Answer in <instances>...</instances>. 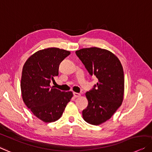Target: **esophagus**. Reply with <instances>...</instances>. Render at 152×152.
I'll return each mask as SVG.
<instances>
[{"instance_id":"obj_1","label":"esophagus","mask_w":152,"mask_h":152,"mask_svg":"<svg viewBox=\"0 0 152 152\" xmlns=\"http://www.w3.org/2000/svg\"><path fill=\"white\" fill-rule=\"evenodd\" d=\"M73 96H75V97L77 98V97H80V96H81V94L80 93H77V92H73Z\"/></svg>"}]
</instances>
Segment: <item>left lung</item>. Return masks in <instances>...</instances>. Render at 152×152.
<instances>
[{
    "mask_svg": "<svg viewBox=\"0 0 152 152\" xmlns=\"http://www.w3.org/2000/svg\"><path fill=\"white\" fill-rule=\"evenodd\" d=\"M75 53L91 76L98 82L86 93L88 104L82 111L85 121L99 125L110 119L122 104L124 73L117 57L106 49L85 48Z\"/></svg>",
    "mask_w": 152,
    "mask_h": 152,
    "instance_id": "left-lung-1",
    "label": "left lung"
}]
</instances>
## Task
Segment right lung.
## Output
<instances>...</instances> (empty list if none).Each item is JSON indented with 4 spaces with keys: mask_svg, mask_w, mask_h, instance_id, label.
<instances>
[{
    "mask_svg": "<svg viewBox=\"0 0 152 152\" xmlns=\"http://www.w3.org/2000/svg\"><path fill=\"white\" fill-rule=\"evenodd\" d=\"M70 54L69 50L48 48L33 54L23 66L20 83L23 102L45 123L58 120L73 95L71 91L61 92L50 85L58 75L60 63Z\"/></svg>",
    "mask_w": 152,
    "mask_h": 152,
    "instance_id": "obj_1",
    "label": "right lung"
}]
</instances>
